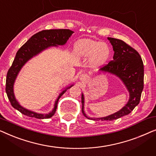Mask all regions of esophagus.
Listing matches in <instances>:
<instances>
[{
	"label": "esophagus",
	"mask_w": 156,
	"mask_h": 156,
	"mask_svg": "<svg viewBox=\"0 0 156 156\" xmlns=\"http://www.w3.org/2000/svg\"><path fill=\"white\" fill-rule=\"evenodd\" d=\"M86 78H87V76L85 75V74H82V75H80L81 80H85Z\"/></svg>",
	"instance_id": "34e87169"
}]
</instances>
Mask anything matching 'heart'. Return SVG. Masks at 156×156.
<instances>
[{"label":"heart","mask_w":156,"mask_h":156,"mask_svg":"<svg viewBox=\"0 0 156 156\" xmlns=\"http://www.w3.org/2000/svg\"><path fill=\"white\" fill-rule=\"evenodd\" d=\"M74 53L80 57L88 58L91 57V62L97 65H101L109 58L110 48L105 43L91 39L78 40L74 47Z\"/></svg>","instance_id":"b5f03b06"}]
</instances>
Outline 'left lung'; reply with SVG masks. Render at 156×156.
Segmentation results:
<instances>
[{"label":"left lung","mask_w":156,"mask_h":156,"mask_svg":"<svg viewBox=\"0 0 156 156\" xmlns=\"http://www.w3.org/2000/svg\"><path fill=\"white\" fill-rule=\"evenodd\" d=\"M113 46L114 55L113 60L100 69L101 72H109L121 79L129 92V100L120 111L103 118L91 119L94 121H113L129 114L139 104L144 89V68L139 53L123 40L108 37ZM82 112L84 116L89 118L84 113V98L82 94Z\"/></svg>","instance_id":"obj_1"}]
</instances>
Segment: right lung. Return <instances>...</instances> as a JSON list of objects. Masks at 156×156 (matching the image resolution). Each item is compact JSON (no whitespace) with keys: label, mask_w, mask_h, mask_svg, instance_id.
<instances>
[{"label":"right lung","mask_w":156,"mask_h":156,"mask_svg":"<svg viewBox=\"0 0 156 156\" xmlns=\"http://www.w3.org/2000/svg\"><path fill=\"white\" fill-rule=\"evenodd\" d=\"M73 33V31L68 29L45 30H42L32 36L19 49L16 53V57H15L14 60L12 62V66L8 69L7 76H6L5 91L6 94H7L8 99H9L12 107L19 111L23 114L39 119H49L55 114L59 98L64 94V93L67 90V89H69L73 85H71L70 87L66 88L65 90H63L59 94L58 98L55 101L54 108H53L52 112L48 114H42L27 110L19 104L18 102L16 99V98H15L13 92L14 82L21 68L23 67V66L30 59H31L33 57L39 54L40 52H41L42 51L45 50V49L48 48L49 47L63 45V44H65Z\"/></svg>","instance_id":"add662e5"}]
</instances>
